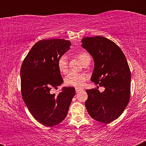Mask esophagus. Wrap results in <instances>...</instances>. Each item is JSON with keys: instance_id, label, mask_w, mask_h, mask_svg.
Here are the masks:
<instances>
[{"instance_id": "1", "label": "esophagus", "mask_w": 146, "mask_h": 146, "mask_svg": "<svg viewBox=\"0 0 146 146\" xmlns=\"http://www.w3.org/2000/svg\"><path fill=\"white\" fill-rule=\"evenodd\" d=\"M75 90H76V93H80V92L82 91L83 89H82V88H75Z\"/></svg>"}]
</instances>
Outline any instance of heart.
<instances>
[{
  "label": "heart",
  "mask_w": 146,
  "mask_h": 146,
  "mask_svg": "<svg viewBox=\"0 0 146 146\" xmlns=\"http://www.w3.org/2000/svg\"><path fill=\"white\" fill-rule=\"evenodd\" d=\"M78 58L83 64L86 61V59L90 58L89 55L86 52H80L78 53ZM57 66L60 73L65 74L68 71V62L67 57L64 55L60 56L57 61ZM87 78L86 74L84 73H69L65 77L64 82L65 84L68 86L74 87H82L84 84Z\"/></svg>",
  "instance_id": "b5f03b06"
}]
</instances>
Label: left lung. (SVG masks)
I'll list each match as a JSON object with an SVG mask.
<instances>
[{
    "label": "left lung",
    "instance_id": "obj_1",
    "mask_svg": "<svg viewBox=\"0 0 146 146\" xmlns=\"http://www.w3.org/2000/svg\"><path fill=\"white\" fill-rule=\"evenodd\" d=\"M82 43L94 60L90 80L105 88L102 93L86 90L85 106L95 120L110 123L121 115L130 100L131 73L128 62L121 48L104 37H86Z\"/></svg>",
    "mask_w": 146,
    "mask_h": 146
}]
</instances>
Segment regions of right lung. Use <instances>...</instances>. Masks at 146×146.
<instances>
[{
    "label": "right lung",
    "mask_w": 146,
    "mask_h": 146,
    "mask_svg": "<svg viewBox=\"0 0 146 146\" xmlns=\"http://www.w3.org/2000/svg\"><path fill=\"white\" fill-rule=\"evenodd\" d=\"M71 42L64 39L38 41L25 58L21 69V93L33 117L42 124L53 126L67 115L73 87H63L58 95L50 90L63 83L57 61L70 49Z\"/></svg>",
    "instance_id": "add662e5"
}]
</instances>
